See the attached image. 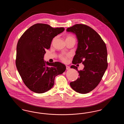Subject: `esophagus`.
<instances>
[{"instance_id":"1","label":"esophagus","mask_w":124,"mask_h":124,"mask_svg":"<svg viewBox=\"0 0 124 124\" xmlns=\"http://www.w3.org/2000/svg\"><path fill=\"white\" fill-rule=\"evenodd\" d=\"M66 70H69V69H70V67L69 66L66 65Z\"/></svg>"}]
</instances>
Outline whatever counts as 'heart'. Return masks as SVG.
Listing matches in <instances>:
<instances>
[{"label":"heart","instance_id":"heart-1","mask_svg":"<svg viewBox=\"0 0 124 124\" xmlns=\"http://www.w3.org/2000/svg\"><path fill=\"white\" fill-rule=\"evenodd\" d=\"M55 39V38H54L53 40V41ZM65 40H75V38L73 36L68 35L66 36L65 37ZM71 55L70 54H60L59 56V59H60L62 62H66L67 60V59L71 57Z\"/></svg>","mask_w":124,"mask_h":124}]
</instances>
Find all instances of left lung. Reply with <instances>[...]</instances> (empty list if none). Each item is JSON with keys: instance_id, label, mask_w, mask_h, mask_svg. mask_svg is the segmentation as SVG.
Here are the masks:
<instances>
[{"instance_id": "obj_1", "label": "left lung", "mask_w": 124, "mask_h": 124, "mask_svg": "<svg viewBox=\"0 0 124 124\" xmlns=\"http://www.w3.org/2000/svg\"><path fill=\"white\" fill-rule=\"evenodd\" d=\"M75 34L78 47L72 64L82 63L83 70L78 71L74 65L71 66L78 71L79 77L70 83L73 90L81 94L88 93L100 83L108 66L107 52L105 43L100 35L90 26L76 24L66 29Z\"/></svg>"}]
</instances>
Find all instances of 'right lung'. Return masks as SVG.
Listing matches in <instances>:
<instances>
[{"mask_svg":"<svg viewBox=\"0 0 124 124\" xmlns=\"http://www.w3.org/2000/svg\"><path fill=\"white\" fill-rule=\"evenodd\" d=\"M64 30V27L54 28L38 23L27 30L18 40L16 67L24 84L31 91L42 93L49 91L53 87L55 77L65 70L62 63L46 62L43 59L53 38Z\"/></svg>","mask_w":124,"mask_h":124,"instance_id":"obj_1","label":"right lung"}]
</instances>
